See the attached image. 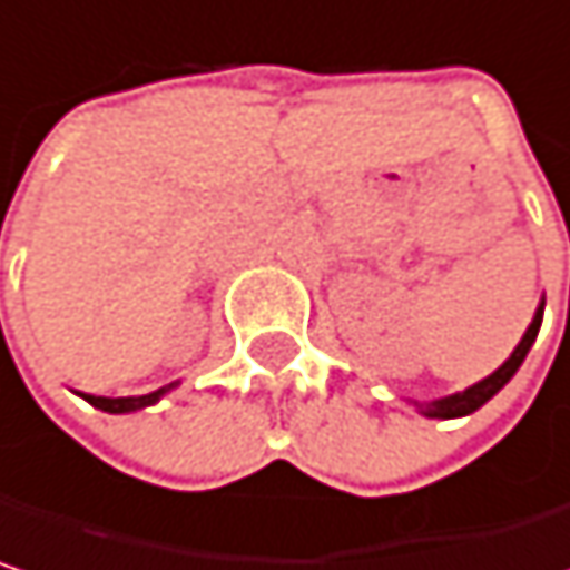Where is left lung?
Segmentation results:
<instances>
[{
	"instance_id": "1",
	"label": "left lung",
	"mask_w": 570,
	"mask_h": 570,
	"mask_svg": "<svg viewBox=\"0 0 570 570\" xmlns=\"http://www.w3.org/2000/svg\"><path fill=\"white\" fill-rule=\"evenodd\" d=\"M542 313H544V299L539 303V309H535V316H532L529 330H525L522 338H519V345L512 348V355H509V358H505L492 375H487L483 382H476V385H470V389L453 391V394H446V397H434V401H411V404H414V411H417V414H424V417H431V421H453V417H466V414L480 411V407L490 401L492 394H499V391L505 389V385L512 382V375L522 368V362H525L529 348L535 345V336H539V330H542Z\"/></svg>"
}]
</instances>
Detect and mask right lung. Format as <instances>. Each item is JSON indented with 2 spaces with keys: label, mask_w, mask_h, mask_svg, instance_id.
<instances>
[{
  "label": "right lung",
  "mask_w": 570,
  "mask_h": 570,
  "mask_svg": "<svg viewBox=\"0 0 570 570\" xmlns=\"http://www.w3.org/2000/svg\"><path fill=\"white\" fill-rule=\"evenodd\" d=\"M173 389H179V382H169V385L149 391V394H130V397H104V394H83V391H78V394L87 404H94L97 411H107V414H132V411L153 407L156 401H163Z\"/></svg>",
  "instance_id": "add662e5"
}]
</instances>
